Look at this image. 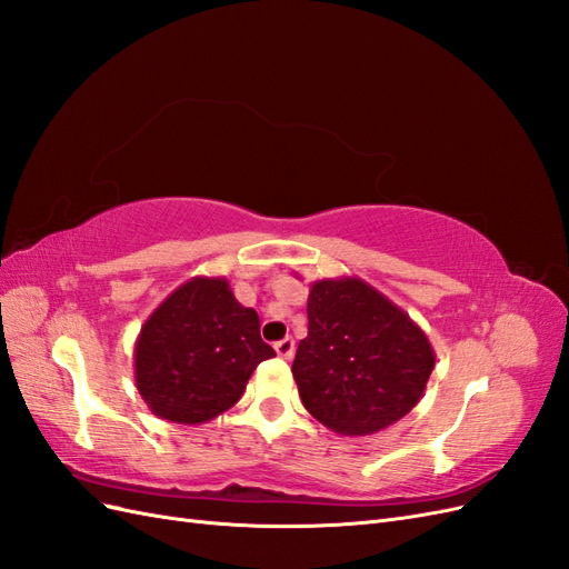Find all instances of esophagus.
<instances>
[{
    "label": "esophagus",
    "instance_id": "34e87169",
    "mask_svg": "<svg viewBox=\"0 0 569 569\" xmlns=\"http://www.w3.org/2000/svg\"><path fill=\"white\" fill-rule=\"evenodd\" d=\"M295 349H297V343H295V339H291V337H284L282 341L274 343V351H278V356H282L287 360L295 356Z\"/></svg>",
    "mask_w": 569,
    "mask_h": 569
}]
</instances>
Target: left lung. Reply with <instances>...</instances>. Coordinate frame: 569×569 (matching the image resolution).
<instances>
[{"instance_id": "8db88e82", "label": "left lung", "mask_w": 569, "mask_h": 569, "mask_svg": "<svg viewBox=\"0 0 569 569\" xmlns=\"http://www.w3.org/2000/svg\"><path fill=\"white\" fill-rule=\"evenodd\" d=\"M295 380L311 416L343 437L399 422L422 399L437 356L422 327L360 278L311 282Z\"/></svg>"}]
</instances>
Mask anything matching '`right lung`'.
<instances>
[{
  "instance_id": "obj_1",
  "label": "right lung",
  "mask_w": 569,
  "mask_h": 569,
  "mask_svg": "<svg viewBox=\"0 0 569 569\" xmlns=\"http://www.w3.org/2000/svg\"><path fill=\"white\" fill-rule=\"evenodd\" d=\"M253 308L226 278H192L168 295L134 341V385L153 416L201 425L232 408L272 358Z\"/></svg>"
}]
</instances>
